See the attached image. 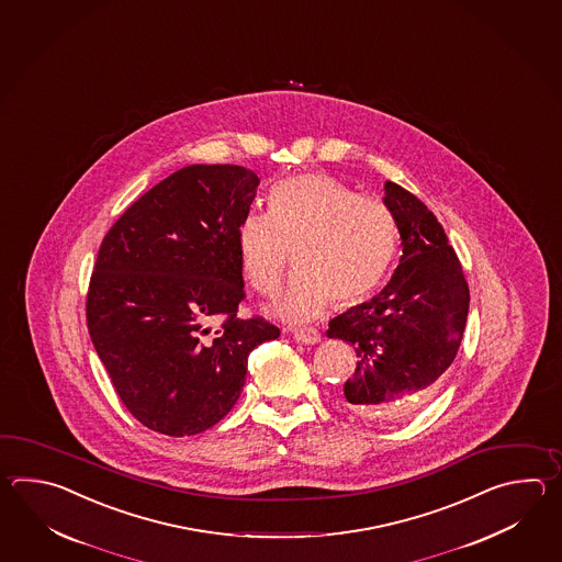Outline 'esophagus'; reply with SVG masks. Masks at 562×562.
I'll return each instance as SVG.
<instances>
[{
    "mask_svg": "<svg viewBox=\"0 0 562 562\" xmlns=\"http://www.w3.org/2000/svg\"><path fill=\"white\" fill-rule=\"evenodd\" d=\"M293 339L299 344H305V346H313V344H319L322 341V334L313 327H297L293 329Z\"/></svg>",
    "mask_w": 562,
    "mask_h": 562,
    "instance_id": "obj_1",
    "label": "esophagus"
}]
</instances>
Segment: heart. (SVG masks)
I'll return each instance as SVG.
<instances>
[{"label": "heart", "instance_id": "heart-1", "mask_svg": "<svg viewBox=\"0 0 562 562\" xmlns=\"http://www.w3.org/2000/svg\"><path fill=\"white\" fill-rule=\"evenodd\" d=\"M239 259L252 289L273 297L289 257L297 273L276 305L289 322H307L335 305L359 303L382 285L397 247V227L385 204L359 196L327 175H299L269 192V215L240 221Z\"/></svg>", "mask_w": 562, "mask_h": 562}]
</instances>
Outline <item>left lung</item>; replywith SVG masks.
I'll list each match as a JSON object with an SVG mask.
<instances>
[{"mask_svg":"<svg viewBox=\"0 0 562 562\" xmlns=\"http://www.w3.org/2000/svg\"><path fill=\"white\" fill-rule=\"evenodd\" d=\"M383 189L402 239L400 265L375 297L334 317L327 337L358 353V368L344 385L347 404L368 418L397 419L418 409L452 366L470 291L428 206L390 180Z\"/></svg>","mask_w":562,"mask_h":562,"instance_id":"left-lung-1","label":"left lung"}]
</instances>
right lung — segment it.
<instances>
[{"label": "right lung", "mask_w": 562, "mask_h": 562, "mask_svg": "<svg viewBox=\"0 0 562 562\" xmlns=\"http://www.w3.org/2000/svg\"><path fill=\"white\" fill-rule=\"evenodd\" d=\"M257 187L237 165L180 168L100 245L88 331L122 404L148 430L179 438L215 426L239 400L249 353L279 337L263 317H237V233Z\"/></svg>", "instance_id": "right-lung-1"}]
</instances>
